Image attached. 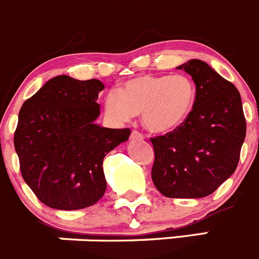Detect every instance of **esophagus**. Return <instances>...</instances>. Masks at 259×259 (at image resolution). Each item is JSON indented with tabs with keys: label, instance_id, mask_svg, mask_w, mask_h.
I'll list each match as a JSON object with an SVG mask.
<instances>
[{
	"label": "esophagus",
	"instance_id": "34e87169",
	"mask_svg": "<svg viewBox=\"0 0 259 259\" xmlns=\"http://www.w3.org/2000/svg\"><path fill=\"white\" fill-rule=\"evenodd\" d=\"M131 139L132 140H144V135L140 134V132L136 131V130H134L131 134Z\"/></svg>",
	"mask_w": 259,
	"mask_h": 259
}]
</instances>
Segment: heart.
Here are the masks:
<instances>
[{
  "label": "heart",
  "mask_w": 259,
  "mask_h": 259,
  "mask_svg": "<svg viewBox=\"0 0 259 259\" xmlns=\"http://www.w3.org/2000/svg\"><path fill=\"white\" fill-rule=\"evenodd\" d=\"M195 97V84L186 75H145L125 82L120 92H109L104 108L118 123L130 122L141 113L149 131L165 134L186 120Z\"/></svg>",
  "instance_id": "1"
}]
</instances>
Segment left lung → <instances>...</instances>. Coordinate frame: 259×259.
I'll list each match as a JSON object with an SVG mask.
<instances>
[{
    "label": "left lung",
    "instance_id": "left-lung-1",
    "mask_svg": "<svg viewBox=\"0 0 259 259\" xmlns=\"http://www.w3.org/2000/svg\"><path fill=\"white\" fill-rule=\"evenodd\" d=\"M177 69L195 82V103L181 125L150 139L155 156L151 179L167 198H204L238 167L246 134L241 97L204 61L193 59Z\"/></svg>",
    "mask_w": 259,
    "mask_h": 259
}]
</instances>
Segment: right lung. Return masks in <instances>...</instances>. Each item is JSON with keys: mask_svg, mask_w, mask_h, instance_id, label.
I'll use <instances>...</instances> for the list:
<instances>
[{"mask_svg": "<svg viewBox=\"0 0 259 259\" xmlns=\"http://www.w3.org/2000/svg\"><path fill=\"white\" fill-rule=\"evenodd\" d=\"M104 84L58 75L47 80L19 111L14 145L21 176L47 207L82 209L106 190L103 160L127 141L130 128L96 124Z\"/></svg>", "mask_w": 259, "mask_h": 259, "instance_id": "add662e5", "label": "right lung"}]
</instances>
